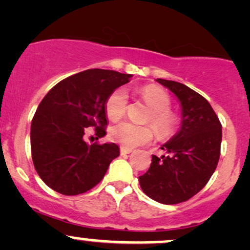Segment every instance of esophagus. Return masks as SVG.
Listing matches in <instances>:
<instances>
[{
	"label": "esophagus",
	"mask_w": 250,
	"mask_h": 250,
	"mask_svg": "<svg viewBox=\"0 0 250 250\" xmlns=\"http://www.w3.org/2000/svg\"><path fill=\"white\" fill-rule=\"evenodd\" d=\"M132 152V150L131 148H129V147H125V146H121L120 147V153L122 154H129V153H131Z\"/></svg>",
	"instance_id": "1"
}]
</instances>
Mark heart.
Wrapping results in <instances>:
<instances>
[{"label":"heart","instance_id":"obj_1","mask_svg":"<svg viewBox=\"0 0 250 250\" xmlns=\"http://www.w3.org/2000/svg\"><path fill=\"white\" fill-rule=\"evenodd\" d=\"M142 99L150 108L146 122L151 123L156 135L162 140L173 136L178 130L179 116L170 108L168 93L157 85H145L138 91ZM128 97L125 90L116 88L107 98L105 104L106 115L116 121L125 114ZM110 140L125 147H135L152 140L153 130L150 125H137L128 121H122L113 125L109 130Z\"/></svg>","mask_w":250,"mask_h":250}]
</instances>
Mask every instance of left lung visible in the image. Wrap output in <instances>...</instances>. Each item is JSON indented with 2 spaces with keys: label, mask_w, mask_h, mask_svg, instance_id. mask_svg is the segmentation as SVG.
<instances>
[{
  "label": "left lung",
  "mask_w": 250,
  "mask_h": 250,
  "mask_svg": "<svg viewBox=\"0 0 250 250\" xmlns=\"http://www.w3.org/2000/svg\"><path fill=\"white\" fill-rule=\"evenodd\" d=\"M178 97L182 106L181 129L162 150L167 156H152L146 173L140 176L142 190L163 204L188 201L201 191L216 170L220 157L222 123L200 93L174 81L157 78Z\"/></svg>",
  "instance_id": "1"
}]
</instances>
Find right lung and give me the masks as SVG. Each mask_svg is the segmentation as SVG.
<instances>
[{"label": "right lung", "mask_w": 250, "mask_h": 250, "mask_svg": "<svg viewBox=\"0 0 250 250\" xmlns=\"http://www.w3.org/2000/svg\"><path fill=\"white\" fill-rule=\"evenodd\" d=\"M131 75L90 69L64 78L41 100L31 123L34 168L43 182L62 195L83 194L102 181L119 157L114 143L88 145L84 135L94 128L106 134L105 104Z\"/></svg>", "instance_id": "right-lung-1"}]
</instances>
